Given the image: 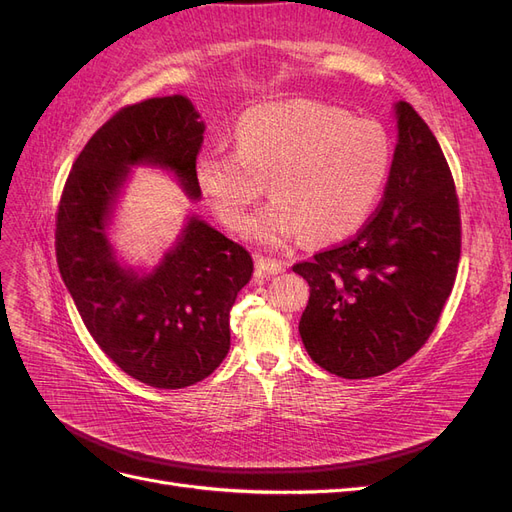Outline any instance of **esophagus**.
I'll return each mask as SVG.
<instances>
[{"instance_id": "34e87169", "label": "esophagus", "mask_w": 512, "mask_h": 512, "mask_svg": "<svg viewBox=\"0 0 512 512\" xmlns=\"http://www.w3.org/2000/svg\"><path fill=\"white\" fill-rule=\"evenodd\" d=\"M256 269L262 275H277V273H284L286 265L280 260L275 258H265V256H256Z\"/></svg>"}]
</instances>
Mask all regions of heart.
Returning <instances> with one entry per match:
<instances>
[{
  "instance_id": "heart-1",
  "label": "heart",
  "mask_w": 512,
  "mask_h": 512,
  "mask_svg": "<svg viewBox=\"0 0 512 512\" xmlns=\"http://www.w3.org/2000/svg\"><path fill=\"white\" fill-rule=\"evenodd\" d=\"M235 145V153H200L196 181L232 230L245 228L269 183L275 200L247 228L265 245L301 232L312 243L350 237L374 213L393 162L378 121L314 100L250 108L237 123Z\"/></svg>"
}]
</instances>
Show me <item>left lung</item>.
I'll return each mask as SVG.
<instances>
[{
  "mask_svg": "<svg viewBox=\"0 0 512 512\" xmlns=\"http://www.w3.org/2000/svg\"><path fill=\"white\" fill-rule=\"evenodd\" d=\"M393 108L397 145L380 209L350 241L292 267L309 284L303 346L322 369L348 380L382 376L421 350L461 254L451 168L414 108Z\"/></svg>",
  "mask_w": 512,
  "mask_h": 512,
  "instance_id": "left-lung-1",
  "label": "left lung"
}]
</instances>
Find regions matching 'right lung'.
<instances>
[{
    "mask_svg": "<svg viewBox=\"0 0 512 512\" xmlns=\"http://www.w3.org/2000/svg\"><path fill=\"white\" fill-rule=\"evenodd\" d=\"M203 132L179 94L121 108L89 138L59 200L57 265L87 331L117 367L156 389H185L220 367L230 309L254 262L198 215L185 218L153 269L119 260L108 228L136 166L168 170L190 200L200 198Z\"/></svg>",
    "mask_w": 512,
    "mask_h": 512,
    "instance_id": "obj_1",
    "label": "right lung"
}]
</instances>
